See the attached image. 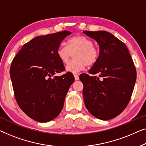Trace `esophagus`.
Wrapping results in <instances>:
<instances>
[{"label": "esophagus", "mask_w": 146, "mask_h": 146, "mask_svg": "<svg viewBox=\"0 0 146 146\" xmlns=\"http://www.w3.org/2000/svg\"><path fill=\"white\" fill-rule=\"evenodd\" d=\"M74 77H75V81H77V80H79V75H78L77 74H74Z\"/></svg>", "instance_id": "esophagus-1"}]
</instances>
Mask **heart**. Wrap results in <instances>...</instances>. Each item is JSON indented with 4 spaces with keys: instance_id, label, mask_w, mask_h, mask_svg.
<instances>
[{
    "instance_id": "1",
    "label": "heart",
    "mask_w": 146,
    "mask_h": 146,
    "mask_svg": "<svg viewBox=\"0 0 146 146\" xmlns=\"http://www.w3.org/2000/svg\"><path fill=\"white\" fill-rule=\"evenodd\" d=\"M74 54L75 59L66 66V70L74 73L84 70L98 61L99 53L90 39L83 36H76L69 39L67 46L61 45L57 49V55L63 63H67Z\"/></svg>"
}]
</instances>
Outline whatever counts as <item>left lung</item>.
Segmentation results:
<instances>
[{
    "instance_id": "obj_1",
    "label": "left lung",
    "mask_w": 146,
    "mask_h": 146,
    "mask_svg": "<svg viewBox=\"0 0 146 146\" xmlns=\"http://www.w3.org/2000/svg\"><path fill=\"white\" fill-rule=\"evenodd\" d=\"M83 33L99 46L98 61L89 73L80 75L86 108L102 120L114 118L129 103L136 80L134 62L124 44L106 31ZM97 75L96 76V75Z\"/></svg>"
}]
</instances>
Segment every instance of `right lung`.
<instances>
[{
	"instance_id": "1",
	"label": "right lung",
	"mask_w": 146,
	"mask_h": 146,
	"mask_svg": "<svg viewBox=\"0 0 146 146\" xmlns=\"http://www.w3.org/2000/svg\"><path fill=\"white\" fill-rule=\"evenodd\" d=\"M71 34L62 31L37 36L22 46L12 60L10 73L16 102L30 118L47 122L58 116L65 96L74 82L57 55L63 39Z\"/></svg>"
}]
</instances>
